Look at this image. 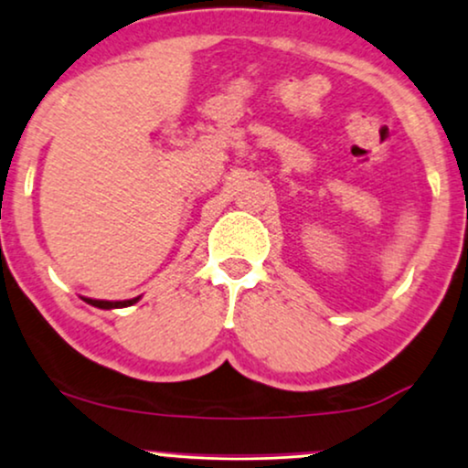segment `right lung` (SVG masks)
Returning <instances> with one entry per match:
<instances>
[{"mask_svg": "<svg viewBox=\"0 0 468 468\" xmlns=\"http://www.w3.org/2000/svg\"><path fill=\"white\" fill-rule=\"evenodd\" d=\"M137 300H140V298H133V300H122V302H107V300H91V298H85L87 304L98 306V309H124V306L135 304Z\"/></svg>", "mask_w": 468, "mask_h": 468, "instance_id": "right-lung-1", "label": "right lung"}]
</instances>
